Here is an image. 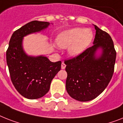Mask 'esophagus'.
Returning <instances> with one entry per match:
<instances>
[{
	"instance_id": "34e87169",
	"label": "esophagus",
	"mask_w": 123,
	"mask_h": 123,
	"mask_svg": "<svg viewBox=\"0 0 123 123\" xmlns=\"http://www.w3.org/2000/svg\"><path fill=\"white\" fill-rule=\"evenodd\" d=\"M66 67V65L65 64V63L63 62L62 63V69H65Z\"/></svg>"
}]
</instances>
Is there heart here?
Masks as SVG:
<instances>
[{
  "instance_id": "obj_1",
  "label": "heart",
  "mask_w": 123,
  "mask_h": 123,
  "mask_svg": "<svg viewBox=\"0 0 123 123\" xmlns=\"http://www.w3.org/2000/svg\"><path fill=\"white\" fill-rule=\"evenodd\" d=\"M94 38V33L89 28L74 27L61 32L56 37V44L62 48H68L71 56H77L86 50Z\"/></svg>"
}]
</instances>
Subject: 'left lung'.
<instances>
[{
    "mask_svg": "<svg viewBox=\"0 0 123 123\" xmlns=\"http://www.w3.org/2000/svg\"><path fill=\"white\" fill-rule=\"evenodd\" d=\"M93 44L80 55L65 62L66 90L73 99L87 102L100 95L114 73L116 52L108 33L96 25Z\"/></svg>",
    "mask_w": 123,
    "mask_h": 123,
    "instance_id": "obj_1",
    "label": "left lung"
}]
</instances>
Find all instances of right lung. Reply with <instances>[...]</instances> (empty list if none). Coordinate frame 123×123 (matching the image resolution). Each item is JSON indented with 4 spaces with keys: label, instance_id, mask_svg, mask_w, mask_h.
Instances as JSON below:
<instances>
[{
    "label": "right lung",
    "instance_id": "add662e5",
    "mask_svg": "<svg viewBox=\"0 0 123 123\" xmlns=\"http://www.w3.org/2000/svg\"><path fill=\"white\" fill-rule=\"evenodd\" d=\"M49 25L48 22L33 21L22 26L12 34L6 52L13 85L21 96L28 99L43 97L49 91L51 80L61 69L60 61L51 62L44 55H28L23 48L25 36L44 31Z\"/></svg>",
    "mask_w": 123,
    "mask_h": 123
}]
</instances>
